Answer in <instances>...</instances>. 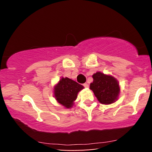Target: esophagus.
I'll return each instance as SVG.
<instances>
[{"label": "esophagus", "mask_w": 152, "mask_h": 152, "mask_svg": "<svg viewBox=\"0 0 152 152\" xmlns=\"http://www.w3.org/2000/svg\"><path fill=\"white\" fill-rule=\"evenodd\" d=\"M83 86H84V87H85V88H88V86H89L88 83H84L83 84Z\"/></svg>", "instance_id": "esophagus-1"}]
</instances>
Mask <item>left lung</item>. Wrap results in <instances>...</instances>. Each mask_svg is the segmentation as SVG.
Instances as JSON below:
<instances>
[{"mask_svg": "<svg viewBox=\"0 0 152 152\" xmlns=\"http://www.w3.org/2000/svg\"><path fill=\"white\" fill-rule=\"evenodd\" d=\"M92 78L93 82L90 85V88L101 103L109 104L116 101L120 91L116 79L101 72L94 74Z\"/></svg>", "mask_w": 152, "mask_h": 152, "instance_id": "left-lung-1", "label": "left lung"}]
</instances>
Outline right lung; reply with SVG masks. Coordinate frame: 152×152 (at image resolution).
I'll return each instance as SVG.
<instances>
[{
  "label": "right lung",
  "mask_w": 152,
  "mask_h": 152,
  "mask_svg": "<svg viewBox=\"0 0 152 152\" xmlns=\"http://www.w3.org/2000/svg\"><path fill=\"white\" fill-rule=\"evenodd\" d=\"M83 86L68 78H61L56 86L54 96L59 103L66 108L72 107L78 92L83 89Z\"/></svg>",
  "instance_id": "right-lung-1"
}]
</instances>
